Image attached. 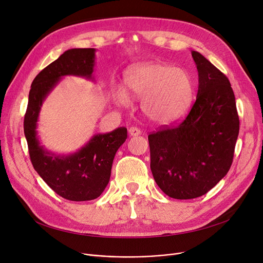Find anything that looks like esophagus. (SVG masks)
Masks as SVG:
<instances>
[{"mask_svg": "<svg viewBox=\"0 0 263 263\" xmlns=\"http://www.w3.org/2000/svg\"><path fill=\"white\" fill-rule=\"evenodd\" d=\"M129 134L131 136H137V135L141 134V130L139 128H136V127H131L129 129Z\"/></svg>", "mask_w": 263, "mask_h": 263, "instance_id": "34e87169", "label": "esophagus"}]
</instances>
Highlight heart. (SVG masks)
Returning <instances> with one entry per match:
<instances>
[{
  "label": "heart",
  "instance_id": "b5f03b06",
  "mask_svg": "<svg viewBox=\"0 0 263 263\" xmlns=\"http://www.w3.org/2000/svg\"><path fill=\"white\" fill-rule=\"evenodd\" d=\"M127 90L119 89L116 100L129 103V95L142 99L144 115L153 122L168 124L181 118L191 103L193 84L181 69L160 63H142L130 68L126 74Z\"/></svg>",
  "mask_w": 263,
  "mask_h": 263
}]
</instances>
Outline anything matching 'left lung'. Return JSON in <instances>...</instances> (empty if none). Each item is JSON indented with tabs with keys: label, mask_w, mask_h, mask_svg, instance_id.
<instances>
[{
	"label": "left lung",
	"mask_w": 263,
	"mask_h": 263,
	"mask_svg": "<svg viewBox=\"0 0 263 263\" xmlns=\"http://www.w3.org/2000/svg\"><path fill=\"white\" fill-rule=\"evenodd\" d=\"M196 100L177 126L148 135L150 168L159 187L175 199L204 195L228 173L240 129L228 78L199 52Z\"/></svg>",
	"instance_id": "8db88e82"
}]
</instances>
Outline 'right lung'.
Here are the masks:
<instances>
[{
	"mask_svg": "<svg viewBox=\"0 0 263 263\" xmlns=\"http://www.w3.org/2000/svg\"><path fill=\"white\" fill-rule=\"evenodd\" d=\"M95 52L92 48L67 50L43 69L32 83L24 115V135L35 171L57 194L72 201L91 200L102 194L109 181L114 157L127 140V128L96 134L77 153L66 156L53 154L40 145L37 120L44 100L62 77L91 79Z\"/></svg>",
	"mask_w": 263,
	"mask_h": 263,
	"instance_id": "1",
	"label": "right lung"
}]
</instances>
